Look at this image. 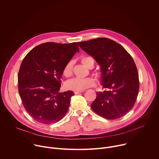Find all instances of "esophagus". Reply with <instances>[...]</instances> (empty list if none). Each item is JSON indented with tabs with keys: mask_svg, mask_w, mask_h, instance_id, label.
I'll use <instances>...</instances> for the list:
<instances>
[{
	"mask_svg": "<svg viewBox=\"0 0 159 159\" xmlns=\"http://www.w3.org/2000/svg\"><path fill=\"white\" fill-rule=\"evenodd\" d=\"M84 91H82V90H81V91H75L74 92V94H80L82 93H83Z\"/></svg>",
	"mask_w": 159,
	"mask_h": 159,
	"instance_id": "esophagus-1",
	"label": "esophagus"
}]
</instances>
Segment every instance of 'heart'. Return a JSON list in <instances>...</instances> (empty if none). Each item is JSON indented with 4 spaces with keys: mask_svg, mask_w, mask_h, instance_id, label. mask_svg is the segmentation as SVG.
Masks as SVG:
<instances>
[{
    "mask_svg": "<svg viewBox=\"0 0 159 159\" xmlns=\"http://www.w3.org/2000/svg\"><path fill=\"white\" fill-rule=\"evenodd\" d=\"M82 63L88 69H92L94 66V60L89 56L82 57L80 59ZM63 75L69 78L73 75V63L72 61L68 62L63 68ZM95 77L98 80L102 78V75L99 72L94 73ZM96 85V80L92 77H88L84 79H74L66 83V87L73 90H83L87 88Z\"/></svg>",
    "mask_w": 159,
    "mask_h": 159,
    "instance_id": "obj_1",
    "label": "heart"
}]
</instances>
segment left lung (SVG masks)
I'll return each mask as SVG.
<instances>
[{
  "label": "left lung",
  "mask_w": 159,
  "mask_h": 159,
  "mask_svg": "<svg viewBox=\"0 0 159 159\" xmlns=\"http://www.w3.org/2000/svg\"><path fill=\"white\" fill-rule=\"evenodd\" d=\"M101 66L103 92L96 93L92 109L107 120L123 117L133 107L139 94L137 68L121 44L107 38L78 42Z\"/></svg>",
  "instance_id": "obj_1"
}]
</instances>
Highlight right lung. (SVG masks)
Wrapping results in <instances>:
<instances>
[{
  "instance_id": "obj_1",
  "label": "right lung",
  "mask_w": 159,
  "mask_h": 159,
  "mask_svg": "<svg viewBox=\"0 0 159 159\" xmlns=\"http://www.w3.org/2000/svg\"><path fill=\"white\" fill-rule=\"evenodd\" d=\"M77 52V43H42L22 60L18 91L24 107L35 121L46 125L61 120L69 109L71 90L59 93L63 68Z\"/></svg>"
}]
</instances>
